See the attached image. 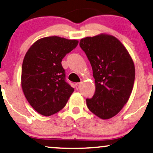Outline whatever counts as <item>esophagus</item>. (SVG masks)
<instances>
[{
    "label": "esophagus",
    "instance_id": "1",
    "mask_svg": "<svg viewBox=\"0 0 153 153\" xmlns=\"http://www.w3.org/2000/svg\"><path fill=\"white\" fill-rule=\"evenodd\" d=\"M81 84V83H75V88H76V90H78L79 88H80Z\"/></svg>",
    "mask_w": 153,
    "mask_h": 153
}]
</instances>
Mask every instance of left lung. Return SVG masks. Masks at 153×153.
I'll use <instances>...</instances> for the list:
<instances>
[{
	"mask_svg": "<svg viewBox=\"0 0 153 153\" xmlns=\"http://www.w3.org/2000/svg\"><path fill=\"white\" fill-rule=\"evenodd\" d=\"M79 45L93 69L95 92L86 99L88 109L101 119L118 114L133 89L135 68L124 45L116 37L100 34L81 39Z\"/></svg>",
	"mask_w": 153,
	"mask_h": 153,
	"instance_id": "1",
	"label": "left lung"
}]
</instances>
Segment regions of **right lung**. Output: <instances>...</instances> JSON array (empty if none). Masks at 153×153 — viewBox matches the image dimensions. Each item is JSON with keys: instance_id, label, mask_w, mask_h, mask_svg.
Here are the masks:
<instances>
[{"instance_id": "1", "label": "right lung", "mask_w": 153, "mask_h": 153, "mask_svg": "<svg viewBox=\"0 0 153 153\" xmlns=\"http://www.w3.org/2000/svg\"><path fill=\"white\" fill-rule=\"evenodd\" d=\"M78 43L76 39L46 37L37 40L26 52L22 88L29 104L39 114L49 116L58 112L74 92L65 81L61 62Z\"/></svg>"}]
</instances>
